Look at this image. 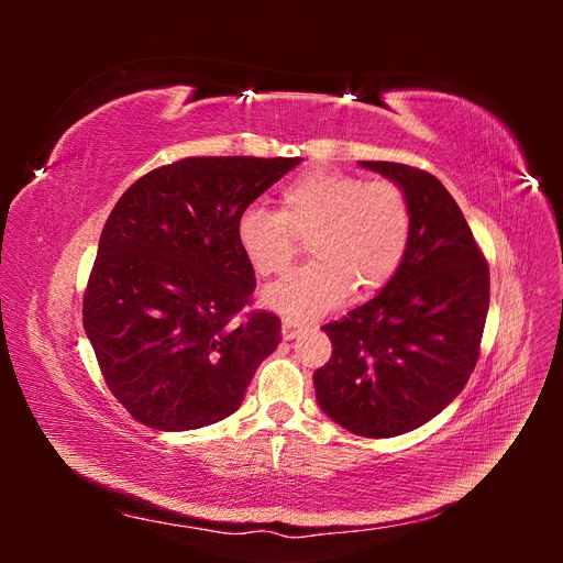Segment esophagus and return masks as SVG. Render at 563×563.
<instances>
[{"instance_id": "34e87169", "label": "esophagus", "mask_w": 563, "mask_h": 563, "mask_svg": "<svg viewBox=\"0 0 563 563\" xmlns=\"http://www.w3.org/2000/svg\"><path fill=\"white\" fill-rule=\"evenodd\" d=\"M300 331H302V323L298 319H291V317H284L282 319V335H284V340H294Z\"/></svg>"}]
</instances>
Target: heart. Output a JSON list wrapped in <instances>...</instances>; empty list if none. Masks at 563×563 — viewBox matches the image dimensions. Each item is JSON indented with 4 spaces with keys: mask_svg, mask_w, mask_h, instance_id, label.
I'll use <instances>...</instances> for the list:
<instances>
[{
    "mask_svg": "<svg viewBox=\"0 0 563 563\" xmlns=\"http://www.w3.org/2000/svg\"><path fill=\"white\" fill-rule=\"evenodd\" d=\"M411 228V203L397 183L317 168L282 187L279 211L244 209L234 234L263 277L291 265L305 236L312 261L267 286L263 298L286 317L310 319L335 310L352 286L368 296L395 279Z\"/></svg>",
    "mask_w": 563,
    "mask_h": 563,
    "instance_id": "obj_1",
    "label": "heart"
}]
</instances>
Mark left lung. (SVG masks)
<instances>
[{
	"label": "left lung",
	"instance_id": "left-lung-1",
	"mask_svg": "<svg viewBox=\"0 0 563 563\" xmlns=\"http://www.w3.org/2000/svg\"><path fill=\"white\" fill-rule=\"evenodd\" d=\"M360 166L406 192L411 244L378 296L323 327L333 354L314 373V389L340 428L387 439L430 422L470 380L488 312V265L434 176L391 162Z\"/></svg>",
	"mask_w": 563,
	"mask_h": 563
}]
</instances>
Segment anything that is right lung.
Wrapping results in <instances>:
<instances>
[{
    "label": "right lung",
    "instance_id": "add662e5",
    "mask_svg": "<svg viewBox=\"0 0 563 563\" xmlns=\"http://www.w3.org/2000/svg\"><path fill=\"white\" fill-rule=\"evenodd\" d=\"M298 157H190L114 203L84 294V331L112 395L159 432L232 416L277 350L272 312L234 319L255 288L234 225Z\"/></svg>",
    "mask_w": 563,
    "mask_h": 563
}]
</instances>
